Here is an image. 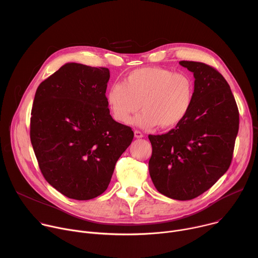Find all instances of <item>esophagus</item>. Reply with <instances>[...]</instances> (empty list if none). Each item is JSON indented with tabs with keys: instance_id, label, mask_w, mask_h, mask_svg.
Wrapping results in <instances>:
<instances>
[{
	"instance_id": "obj_1",
	"label": "esophagus",
	"mask_w": 258,
	"mask_h": 258,
	"mask_svg": "<svg viewBox=\"0 0 258 258\" xmlns=\"http://www.w3.org/2000/svg\"><path fill=\"white\" fill-rule=\"evenodd\" d=\"M143 137H144V135H143L142 132H140V131H135V138L141 139V138H143Z\"/></svg>"
}]
</instances>
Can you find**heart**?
Wrapping results in <instances>:
<instances>
[{
	"mask_svg": "<svg viewBox=\"0 0 258 258\" xmlns=\"http://www.w3.org/2000/svg\"><path fill=\"white\" fill-rule=\"evenodd\" d=\"M194 80L183 72L162 67H142L131 71L122 84H114L106 94L112 116L127 123L138 110L143 111L132 123L151 128L174 126L186 118L193 105Z\"/></svg>",
	"mask_w": 258,
	"mask_h": 258,
	"instance_id": "b5f03b06",
	"label": "heart"
}]
</instances>
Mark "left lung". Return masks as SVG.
<instances>
[{
    "mask_svg": "<svg viewBox=\"0 0 258 258\" xmlns=\"http://www.w3.org/2000/svg\"><path fill=\"white\" fill-rule=\"evenodd\" d=\"M179 64L194 75L193 105L174 128L149 135V172L159 193L183 201L203 194L229 169L239 110L229 84L216 69L194 61Z\"/></svg>",
    "mask_w": 258,
    "mask_h": 258,
    "instance_id": "1",
    "label": "left lung"
}]
</instances>
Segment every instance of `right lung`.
I'll return each mask as SVG.
<instances>
[{
    "mask_svg": "<svg viewBox=\"0 0 258 258\" xmlns=\"http://www.w3.org/2000/svg\"><path fill=\"white\" fill-rule=\"evenodd\" d=\"M105 67L66 63L35 92L30 141L46 180L64 196L90 200L106 191L134 139L106 101Z\"/></svg>",
    "mask_w": 258,
    "mask_h": 258,
    "instance_id": "obj_1",
    "label": "right lung"
}]
</instances>
